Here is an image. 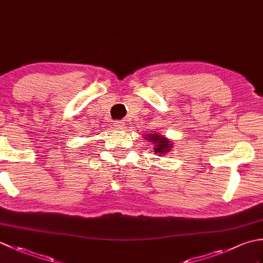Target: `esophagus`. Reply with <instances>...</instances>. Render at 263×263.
<instances>
[{
    "label": "esophagus",
    "instance_id": "1",
    "mask_svg": "<svg viewBox=\"0 0 263 263\" xmlns=\"http://www.w3.org/2000/svg\"><path fill=\"white\" fill-rule=\"evenodd\" d=\"M114 126H115V128L116 130H119V131H122V130H124L125 128V124H124V122H121V121H117V122H115L114 123Z\"/></svg>",
    "mask_w": 263,
    "mask_h": 263
}]
</instances>
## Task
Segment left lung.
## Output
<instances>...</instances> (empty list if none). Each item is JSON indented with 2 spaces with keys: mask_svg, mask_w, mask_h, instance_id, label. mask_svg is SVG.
<instances>
[{
  "mask_svg": "<svg viewBox=\"0 0 263 263\" xmlns=\"http://www.w3.org/2000/svg\"><path fill=\"white\" fill-rule=\"evenodd\" d=\"M146 138L148 139L149 142H152L155 146L154 153H156V155L157 154L165 155L168 153L172 148V142L168 140V139L160 135H157V133H154V132L148 133Z\"/></svg>",
  "mask_w": 263,
  "mask_h": 263,
  "instance_id": "1",
  "label": "left lung"
}]
</instances>
